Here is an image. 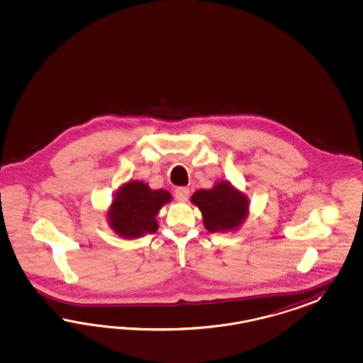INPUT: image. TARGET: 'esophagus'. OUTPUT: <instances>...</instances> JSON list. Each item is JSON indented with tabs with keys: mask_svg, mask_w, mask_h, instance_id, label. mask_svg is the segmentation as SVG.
<instances>
[{
	"mask_svg": "<svg viewBox=\"0 0 363 363\" xmlns=\"http://www.w3.org/2000/svg\"><path fill=\"white\" fill-rule=\"evenodd\" d=\"M174 196H176L177 201L185 202L190 197V191L187 187H177Z\"/></svg>",
	"mask_w": 363,
	"mask_h": 363,
	"instance_id": "1",
	"label": "esophagus"
}]
</instances>
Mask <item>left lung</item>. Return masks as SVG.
I'll return each instance as SVG.
<instances>
[{
	"instance_id": "obj_1",
	"label": "left lung",
	"mask_w": 363,
	"mask_h": 363,
	"mask_svg": "<svg viewBox=\"0 0 363 363\" xmlns=\"http://www.w3.org/2000/svg\"><path fill=\"white\" fill-rule=\"evenodd\" d=\"M191 202L197 205L210 233L237 229L247 217L249 201L230 182L222 181L213 189H199Z\"/></svg>"
}]
</instances>
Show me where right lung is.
<instances>
[{"instance_id": "obj_1", "label": "right lung", "mask_w": 363, "mask_h": 363, "mask_svg": "<svg viewBox=\"0 0 363 363\" xmlns=\"http://www.w3.org/2000/svg\"><path fill=\"white\" fill-rule=\"evenodd\" d=\"M172 199L166 190H152L141 181H130L117 191L108 211L111 229L123 238H140L158 230L155 216Z\"/></svg>"}]
</instances>
